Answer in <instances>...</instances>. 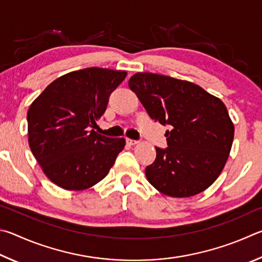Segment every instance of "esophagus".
<instances>
[{
  "label": "esophagus",
  "mask_w": 262,
  "mask_h": 262,
  "mask_svg": "<svg viewBox=\"0 0 262 262\" xmlns=\"http://www.w3.org/2000/svg\"><path fill=\"white\" fill-rule=\"evenodd\" d=\"M126 143H127L128 145H136V144H138V141L134 140V139H128V138H126Z\"/></svg>",
  "instance_id": "1"
}]
</instances>
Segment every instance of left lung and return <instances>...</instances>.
<instances>
[{"label":"left lung","mask_w":262,"mask_h":262,"mask_svg":"<svg viewBox=\"0 0 262 262\" xmlns=\"http://www.w3.org/2000/svg\"><path fill=\"white\" fill-rule=\"evenodd\" d=\"M149 117L166 131L167 148L155 147L157 159L146 177L161 193L185 198L216 181L230 153L235 127L227 107L193 82L149 72L128 80Z\"/></svg>","instance_id":"obj_1"}]
</instances>
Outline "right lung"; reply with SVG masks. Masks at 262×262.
Segmentation results:
<instances>
[{
	"mask_svg": "<svg viewBox=\"0 0 262 262\" xmlns=\"http://www.w3.org/2000/svg\"><path fill=\"white\" fill-rule=\"evenodd\" d=\"M125 77V71L102 68L69 72L46 87L30 105V147L54 184L80 191L107 176L125 139L108 138L91 128Z\"/></svg>",
	"mask_w": 262,
	"mask_h": 262,
	"instance_id": "1",
	"label": "right lung"
}]
</instances>
